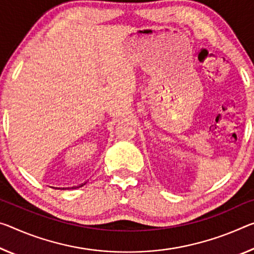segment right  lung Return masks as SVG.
Listing matches in <instances>:
<instances>
[{
  "label": "right lung",
  "instance_id": "right-lung-1",
  "mask_svg": "<svg viewBox=\"0 0 254 254\" xmlns=\"http://www.w3.org/2000/svg\"><path fill=\"white\" fill-rule=\"evenodd\" d=\"M79 187H80V185H79ZM75 188H76V187H75Z\"/></svg>",
  "mask_w": 254,
  "mask_h": 254
}]
</instances>
